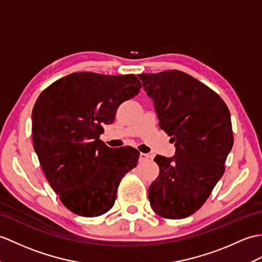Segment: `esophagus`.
<instances>
[{
	"instance_id": "1",
	"label": "esophagus",
	"mask_w": 262,
	"mask_h": 262,
	"mask_svg": "<svg viewBox=\"0 0 262 262\" xmlns=\"http://www.w3.org/2000/svg\"><path fill=\"white\" fill-rule=\"evenodd\" d=\"M148 160H149L148 154H145V153L139 154V162H147Z\"/></svg>"
}]
</instances>
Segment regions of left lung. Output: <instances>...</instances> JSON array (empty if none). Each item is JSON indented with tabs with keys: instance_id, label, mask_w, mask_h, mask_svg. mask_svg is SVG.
<instances>
[{
	"instance_id": "left-lung-1",
	"label": "left lung",
	"mask_w": 262,
	"mask_h": 262,
	"mask_svg": "<svg viewBox=\"0 0 262 262\" xmlns=\"http://www.w3.org/2000/svg\"><path fill=\"white\" fill-rule=\"evenodd\" d=\"M138 78L176 149L173 157L154 159L160 174L148 188L150 206L165 219H184L204 204L224 173L233 146L230 112L220 96L183 71Z\"/></svg>"
}]
</instances>
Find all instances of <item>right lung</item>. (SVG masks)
I'll return each instance as SVG.
<instances>
[{
	"mask_svg": "<svg viewBox=\"0 0 262 262\" xmlns=\"http://www.w3.org/2000/svg\"><path fill=\"white\" fill-rule=\"evenodd\" d=\"M142 87L135 75L75 72L51 83L32 111L33 146L43 173L74 213L93 217L113 208L119 182L136 166L135 148L99 139L121 102Z\"/></svg>",
	"mask_w": 262,
	"mask_h": 262,
	"instance_id": "right-lung-1",
	"label": "right lung"
}]
</instances>
